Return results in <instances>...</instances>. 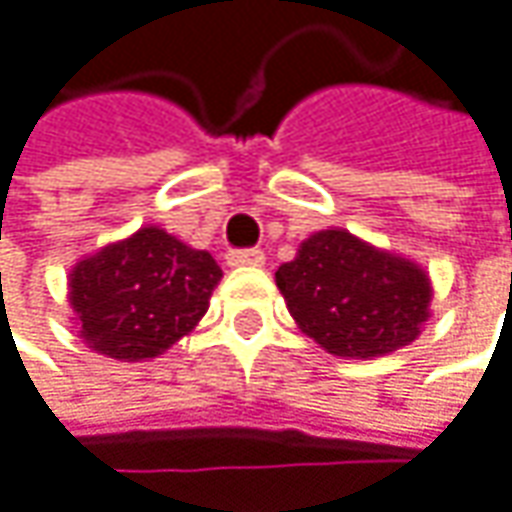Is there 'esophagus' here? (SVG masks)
Listing matches in <instances>:
<instances>
[{"label":"esophagus","mask_w":512,"mask_h":512,"mask_svg":"<svg viewBox=\"0 0 512 512\" xmlns=\"http://www.w3.org/2000/svg\"><path fill=\"white\" fill-rule=\"evenodd\" d=\"M264 251L261 248H236L227 254V264L230 267H264Z\"/></svg>","instance_id":"1"}]
</instances>
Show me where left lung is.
<instances>
[{"mask_svg": "<svg viewBox=\"0 0 512 512\" xmlns=\"http://www.w3.org/2000/svg\"><path fill=\"white\" fill-rule=\"evenodd\" d=\"M297 327L324 351L372 360L411 345L429 321L432 282L423 267L333 227L300 242L276 270Z\"/></svg>", "mask_w": 512, "mask_h": 512, "instance_id": "1", "label": "left lung"}]
</instances>
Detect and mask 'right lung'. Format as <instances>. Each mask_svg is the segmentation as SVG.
Masks as SVG:
<instances>
[{"label": "right lung", "mask_w": 512, "mask_h": 512, "mask_svg": "<svg viewBox=\"0 0 512 512\" xmlns=\"http://www.w3.org/2000/svg\"><path fill=\"white\" fill-rule=\"evenodd\" d=\"M218 282L221 267L209 251L149 224L77 261L68 303L95 354L140 363L197 327Z\"/></svg>", "instance_id": "add662e5"}]
</instances>
